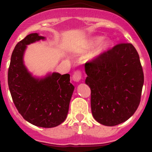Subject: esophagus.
Instances as JSON below:
<instances>
[{
	"label": "esophagus",
	"instance_id": "34e87169",
	"mask_svg": "<svg viewBox=\"0 0 152 152\" xmlns=\"http://www.w3.org/2000/svg\"><path fill=\"white\" fill-rule=\"evenodd\" d=\"M81 77H82V73H81V72H80V71H76V72L74 73L72 78H73V80H75V81L78 82V81H80V79H81Z\"/></svg>",
	"mask_w": 152,
	"mask_h": 152
}]
</instances>
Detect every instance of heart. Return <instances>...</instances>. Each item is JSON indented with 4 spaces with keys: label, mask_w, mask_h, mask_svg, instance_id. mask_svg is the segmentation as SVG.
I'll return each instance as SVG.
<instances>
[{
    "label": "heart",
    "mask_w": 152,
    "mask_h": 152,
    "mask_svg": "<svg viewBox=\"0 0 152 152\" xmlns=\"http://www.w3.org/2000/svg\"><path fill=\"white\" fill-rule=\"evenodd\" d=\"M100 40H101V38H100V37H97V38L91 40V45H96V44L97 43V42H99ZM109 46H110V42L107 41V40H106V41L102 42L99 45L97 49H96V52H95V56H99V55H100L101 53H103L104 51H106L107 49H108Z\"/></svg>",
    "instance_id": "obj_1"
}]
</instances>
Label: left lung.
I'll list each match as a JSON object with an SVG mask.
<instances>
[{
    "label": "left lung",
    "instance_id": "left-lung-1",
    "mask_svg": "<svg viewBox=\"0 0 152 152\" xmlns=\"http://www.w3.org/2000/svg\"><path fill=\"white\" fill-rule=\"evenodd\" d=\"M91 88L93 116L99 123H124L140 103L144 74L139 56L131 43H120L85 64Z\"/></svg>",
    "mask_w": 152,
    "mask_h": 152
}]
</instances>
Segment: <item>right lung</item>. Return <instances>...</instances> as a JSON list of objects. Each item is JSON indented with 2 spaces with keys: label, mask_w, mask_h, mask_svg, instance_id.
<instances>
[{
  "label": "right lung",
  "mask_w": 152,
  "mask_h": 152,
  "mask_svg": "<svg viewBox=\"0 0 152 152\" xmlns=\"http://www.w3.org/2000/svg\"><path fill=\"white\" fill-rule=\"evenodd\" d=\"M31 33L16 45L8 69V86L17 110L34 126L52 128L65 120L75 87L70 75L53 72L43 78L33 77L23 64L26 45L45 39Z\"/></svg>",
  "instance_id": "1"
}]
</instances>
